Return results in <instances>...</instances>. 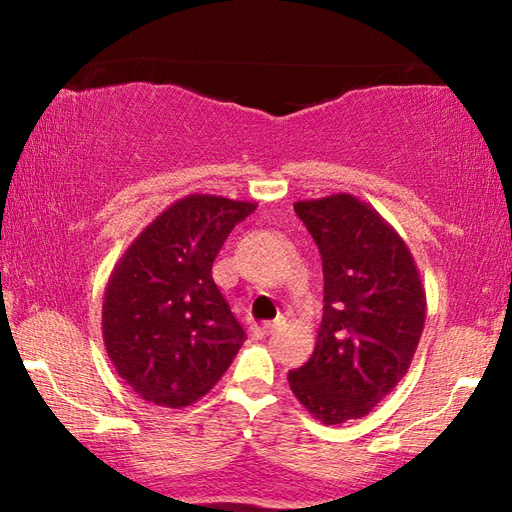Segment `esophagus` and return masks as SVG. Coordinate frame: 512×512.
<instances>
[{
  "instance_id": "esophagus-1",
  "label": "esophagus",
  "mask_w": 512,
  "mask_h": 512,
  "mask_svg": "<svg viewBox=\"0 0 512 512\" xmlns=\"http://www.w3.org/2000/svg\"><path fill=\"white\" fill-rule=\"evenodd\" d=\"M277 321H264V323H253V325H250V334H253V336H257V339H259V336H268V334H273L275 330H277Z\"/></svg>"
}]
</instances>
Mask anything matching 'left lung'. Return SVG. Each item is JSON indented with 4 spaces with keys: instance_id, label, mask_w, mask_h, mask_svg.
Wrapping results in <instances>:
<instances>
[{
    "instance_id": "left-lung-1",
    "label": "left lung",
    "mask_w": 512,
    "mask_h": 512,
    "mask_svg": "<svg viewBox=\"0 0 512 512\" xmlns=\"http://www.w3.org/2000/svg\"><path fill=\"white\" fill-rule=\"evenodd\" d=\"M323 259L314 352L288 372L292 394L323 424L367 416L413 361L427 297L396 228L350 193L295 202Z\"/></svg>"
}]
</instances>
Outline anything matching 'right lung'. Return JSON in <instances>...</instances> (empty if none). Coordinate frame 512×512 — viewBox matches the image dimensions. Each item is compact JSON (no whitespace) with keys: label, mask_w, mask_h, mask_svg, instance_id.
Wrapping results in <instances>:
<instances>
[{"label":"right lung","mask_w":512,"mask_h":512,"mask_svg":"<svg viewBox=\"0 0 512 512\" xmlns=\"http://www.w3.org/2000/svg\"><path fill=\"white\" fill-rule=\"evenodd\" d=\"M255 202L191 193L162 211L118 259L103 299V341L147 402L193 405L224 376L246 334L213 281L228 233Z\"/></svg>","instance_id":"right-lung-1"}]
</instances>
